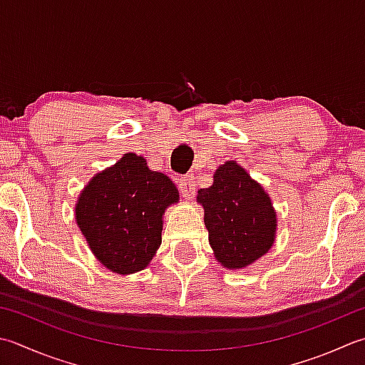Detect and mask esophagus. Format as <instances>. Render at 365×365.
I'll list each match as a JSON object with an SVG mask.
<instances>
[{
    "mask_svg": "<svg viewBox=\"0 0 365 365\" xmlns=\"http://www.w3.org/2000/svg\"><path fill=\"white\" fill-rule=\"evenodd\" d=\"M178 187H180L182 196L187 199V201H191V199L195 197V195H196V182L191 175L183 177L182 180L178 182Z\"/></svg>",
    "mask_w": 365,
    "mask_h": 365,
    "instance_id": "obj_1",
    "label": "esophagus"
}]
</instances>
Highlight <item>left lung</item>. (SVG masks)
I'll return each instance as SVG.
<instances>
[{
	"mask_svg": "<svg viewBox=\"0 0 365 365\" xmlns=\"http://www.w3.org/2000/svg\"><path fill=\"white\" fill-rule=\"evenodd\" d=\"M196 199L213 256L225 269H245L272 248L278 223L272 199L237 161L218 166L213 183Z\"/></svg>",
	"mask_w": 365,
	"mask_h": 365,
	"instance_id": "1",
	"label": "left lung"
}]
</instances>
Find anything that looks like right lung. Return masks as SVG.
I'll list each match as a JSON object with an SVG mask.
<instances>
[{
  "label": "right lung",
  "mask_w": 365,
  "mask_h": 365,
  "mask_svg": "<svg viewBox=\"0 0 365 365\" xmlns=\"http://www.w3.org/2000/svg\"><path fill=\"white\" fill-rule=\"evenodd\" d=\"M178 190L144 156L125 153L85 185L74 207L76 223L95 258L113 274L144 270L161 245L163 215Z\"/></svg>",
  "instance_id": "add662e5"
}]
</instances>
